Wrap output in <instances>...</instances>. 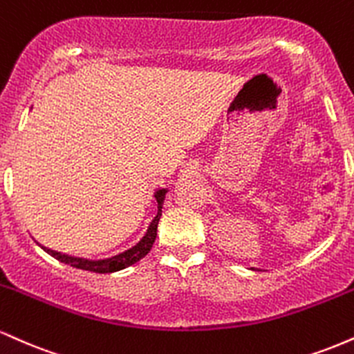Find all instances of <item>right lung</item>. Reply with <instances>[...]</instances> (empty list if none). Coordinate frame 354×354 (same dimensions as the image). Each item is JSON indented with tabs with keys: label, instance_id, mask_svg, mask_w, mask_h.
I'll return each instance as SVG.
<instances>
[{
	"label": "right lung",
	"instance_id": "1",
	"mask_svg": "<svg viewBox=\"0 0 354 354\" xmlns=\"http://www.w3.org/2000/svg\"><path fill=\"white\" fill-rule=\"evenodd\" d=\"M166 191L168 189H158L156 193H154V198H156V201H158V214L154 216L153 221L149 223L148 231H146L145 236L141 238V241L138 243L136 246L126 250L124 253L116 254V256H113V258H108V259H98V261H93V259L75 258V256L58 253V251H53V250H50V248H44L41 245L39 246H41L48 254H51L53 258L58 259V261L66 263V265H70L73 268H78V270L93 271V273H113V271H120V270H123V268L135 265L136 261H140L141 258H145V256L149 253L154 239H156L158 221H160V218H161V208H163Z\"/></svg>",
	"mask_w": 354,
	"mask_h": 354
}]
</instances>
